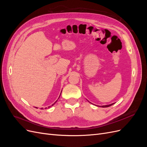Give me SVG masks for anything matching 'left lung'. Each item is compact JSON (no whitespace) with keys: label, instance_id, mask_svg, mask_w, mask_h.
Listing matches in <instances>:
<instances>
[{"label":"left lung","instance_id":"left-lung-1","mask_svg":"<svg viewBox=\"0 0 147 147\" xmlns=\"http://www.w3.org/2000/svg\"><path fill=\"white\" fill-rule=\"evenodd\" d=\"M113 104H114V103L109 104V105H102V106H100V107H110L111 105H112Z\"/></svg>","mask_w":147,"mask_h":147}]
</instances>
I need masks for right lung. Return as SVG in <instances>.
<instances>
[{
    "label": "right lung",
    "mask_w": 147,
    "mask_h": 147,
    "mask_svg": "<svg viewBox=\"0 0 147 147\" xmlns=\"http://www.w3.org/2000/svg\"><path fill=\"white\" fill-rule=\"evenodd\" d=\"M60 95H61V94H60ZM56 101H57V100H56ZM56 102H55V103H56ZM55 103H54V104H53V105H51V106H53V105H54V104H55ZM51 107V106H50V107Z\"/></svg>",
    "instance_id": "add662e5"
}]
</instances>
